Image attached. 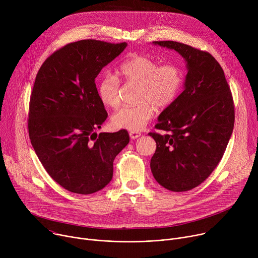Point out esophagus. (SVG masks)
Listing matches in <instances>:
<instances>
[{
    "label": "esophagus",
    "instance_id": "esophagus-1",
    "mask_svg": "<svg viewBox=\"0 0 258 258\" xmlns=\"http://www.w3.org/2000/svg\"><path fill=\"white\" fill-rule=\"evenodd\" d=\"M140 136H141V133H139V132H130V137H131V139H133V140L139 138Z\"/></svg>",
    "mask_w": 258,
    "mask_h": 258
}]
</instances>
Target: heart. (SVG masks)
<instances>
[{"label":"heart","instance_id":"heart-1","mask_svg":"<svg viewBox=\"0 0 258 258\" xmlns=\"http://www.w3.org/2000/svg\"><path fill=\"white\" fill-rule=\"evenodd\" d=\"M118 76L124 84H137V101L135 106H125L112 115L111 122L117 128L139 132L153 117L155 106L166 108L178 97L185 76L176 63L160 64L149 57L134 56L125 60L118 68ZM100 101L107 107L117 108L120 104V82L106 73L97 85Z\"/></svg>","mask_w":258,"mask_h":258}]
</instances>
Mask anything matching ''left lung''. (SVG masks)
<instances>
[{"mask_svg":"<svg viewBox=\"0 0 258 258\" xmlns=\"http://www.w3.org/2000/svg\"><path fill=\"white\" fill-rule=\"evenodd\" d=\"M187 62L185 90L165 108L149 135L156 142L151 170L162 187L192 190L223 158L234 130L235 106L222 66L206 51L173 41L153 42Z\"/></svg>","mask_w":258,"mask_h":258,"instance_id":"1","label":"left lung"}]
</instances>
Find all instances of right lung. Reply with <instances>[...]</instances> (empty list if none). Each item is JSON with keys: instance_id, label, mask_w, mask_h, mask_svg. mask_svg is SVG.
<instances>
[{"instance_id": "add662e5", "label": "right lung", "mask_w": 258, "mask_h": 258, "mask_svg": "<svg viewBox=\"0 0 258 258\" xmlns=\"http://www.w3.org/2000/svg\"><path fill=\"white\" fill-rule=\"evenodd\" d=\"M127 46L97 40L70 43L42 64L29 100L28 134L50 176L69 192L102 190L113 161L130 142L127 131L100 133L108 114L95 79Z\"/></svg>"}]
</instances>
